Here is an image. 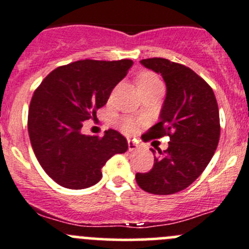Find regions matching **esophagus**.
Returning a JSON list of instances; mask_svg holds the SVG:
<instances>
[{"mask_svg":"<svg viewBox=\"0 0 249 249\" xmlns=\"http://www.w3.org/2000/svg\"><path fill=\"white\" fill-rule=\"evenodd\" d=\"M127 148H129L130 152H135L139 149V144H137V142H135L134 140H129V141H127Z\"/></svg>","mask_w":249,"mask_h":249,"instance_id":"34e87169","label":"esophagus"}]
</instances>
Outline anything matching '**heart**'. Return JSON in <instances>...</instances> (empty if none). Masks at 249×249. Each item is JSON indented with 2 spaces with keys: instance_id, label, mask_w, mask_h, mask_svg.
<instances>
[{
  "instance_id": "1",
  "label": "heart",
  "mask_w": 249,
  "mask_h": 249,
  "mask_svg": "<svg viewBox=\"0 0 249 249\" xmlns=\"http://www.w3.org/2000/svg\"><path fill=\"white\" fill-rule=\"evenodd\" d=\"M153 85H161V81L152 71H144V73L140 74L139 78H137V86H139V89ZM119 126L124 132H132L135 130V123L131 119H129V118H124V119L119 122Z\"/></svg>"
}]
</instances>
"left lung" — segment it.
<instances>
[{
    "label": "left lung",
    "instance_id": "obj_1",
    "mask_svg": "<svg viewBox=\"0 0 249 249\" xmlns=\"http://www.w3.org/2000/svg\"><path fill=\"white\" fill-rule=\"evenodd\" d=\"M141 64L160 74L166 85L160 122L142 139L169 136L170 142L164 152L158 149L148 173L136 174V182L149 194L173 195L189 187L203 173L218 147V103L211 86L189 67L165 58L142 59Z\"/></svg>",
    "mask_w": 249,
    "mask_h": 249
}]
</instances>
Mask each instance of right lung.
I'll return each instance as SVG.
<instances>
[{
  "mask_svg": "<svg viewBox=\"0 0 249 249\" xmlns=\"http://www.w3.org/2000/svg\"><path fill=\"white\" fill-rule=\"evenodd\" d=\"M131 59H84L51 71L34 92L28 131L38 163L58 185L80 190L102 178L101 169L127 149L126 139L109 129L102 137L81 134L125 78Z\"/></svg>",
  "mask_w": 249,
  "mask_h": 249,
  "instance_id": "right-lung-1",
  "label": "right lung"
}]
</instances>
